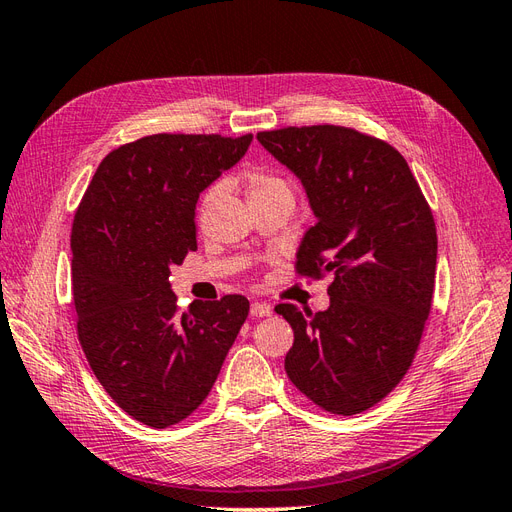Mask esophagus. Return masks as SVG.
Segmentation results:
<instances>
[{
    "label": "esophagus",
    "instance_id": "obj_1",
    "mask_svg": "<svg viewBox=\"0 0 512 512\" xmlns=\"http://www.w3.org/2000/svg\"><path fill=\"white\" fill-rule=\"evenodd\" d=\"M250 314H252L254 318H265V316H269V314H271V305L254 301V303H252V307H250Z\"/></svg>",
    "mask_w": 512,
    "mask_h": 512
}]
</instances>
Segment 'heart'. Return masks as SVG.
<instances>
[{"label": "heart", "instance_id": "obj_1", "mask_svg": "<svg viewBox=\"0 0 512 512\" xmlns=\"http://www.w3.org/2000/svg\"><path fill=\"white\" fill-rule=\"evenodd\" d=\"M245 185H247V198L258 200V198H269V196H277V194H290V183L286 177H282L280 173H273L269 168H250L243 175ZM220 194V185H211V188L205 190L203 198H200V213H205L213 200L218 198Z\"/></svg>", "mask_w": 512, "mask_h": 512}]
</instances>
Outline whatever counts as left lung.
Returning a JSON list of instances; mask_svg holds the SVG:
<instances>
[{
  "label": "left lung",
  "instance_id": "1",
  "mask_svg": "<svg viewBox=\"0 0 512 512\" xmlns=\"http://www.w3.org/2000/svg\"><path fill=\"white\" fill-rule=\"evenodd\" d=\"M305 185L316 224L294 273L331 275V305H275L294 331L290 382L318 408L352 416L404 380L431 312L438 235L401 153L356 128L288 126L256 134Z\"/></svg>",
  "mask_w": 512,
  "mask_h": 512
}]
</instances>
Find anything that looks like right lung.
I'll use <instances>...</instances> for the list:
<instances>
[{
	"mask_svg": "<svg viewBox=\"0 0 512 512\" xmlns=\"http://www.w3.org/2000/svg\"><path fill=\"white\" fill-rule=\"evenodd\" d=\"M252 134H151L100 162L72 222V297L87 363L115 404L153 429L207 399L250 314L243 294L185 314L170 269L196 252V200Z\"/></svg>",
	"mask_w": 512,
	"mask_h": 512,
	"instance_id": "1",
	"label": "right lung"
}]
</instances>
